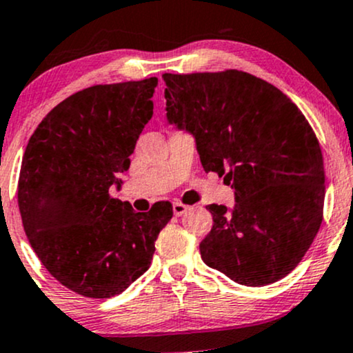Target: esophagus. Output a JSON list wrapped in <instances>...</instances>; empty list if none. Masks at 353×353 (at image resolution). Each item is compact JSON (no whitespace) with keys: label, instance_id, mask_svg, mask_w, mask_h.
I'll list each match as a JSON object with an SVG mask.
<instances>
[{"label":"esophagus","instance_id":"esophagus-1","mask_svg":"<svg viewBox=\"0 0 353 353\" xmlns=\"http://www.w3.org/2000/svg\"><path fill=\"white\" fill-rule=\"evenodd\" d=\"M172 210H174V216H182V214H185L189 210V205H185V204H182V202H174L172 204Z\"/></svg>","mask_w":353,"mask_h":353}]
</instances>
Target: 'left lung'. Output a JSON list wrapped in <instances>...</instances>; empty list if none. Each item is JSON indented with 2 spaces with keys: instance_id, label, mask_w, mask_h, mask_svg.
Listing matches in <instances>:
<instances>
[{
  "instance_id": "left-lung-1",
  "label": "left lung",
  "mask_w": 353,
  "mask_h": 353,
  "mask_svg": "<svg viewBox=\"0 0 353 353\" xmlns=\"http://www.w3.org/2000/svg\"><path fill=\"white\" fill-rule=\"evenodd\" d=\"M163 79L169 124L190 132L204 171L236 190L232 209L209 205L202 261L241 285L285 277L322 224L325 172L309 121L281 89L244 71Z\"/></svg>"
}]
</instances>
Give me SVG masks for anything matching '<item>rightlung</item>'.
<instances>
[{"mask_svg":"<svg viewBox=\"0 0 353 353\" xmlns=\"http://www.w3.org/2000/svg\"><path fill=\"white\" fill-rule=\"evenodd\" d=\"M157 78L98 84L52 108L24 151L18 205L28 241L56 281L109 299L149 269L171 202L136 212L112 199L152 117Z\"/></svg>","mask_w":353,"mask_h":353,"instance_id":"add662e5","label":"right lung"}]
</instances>
